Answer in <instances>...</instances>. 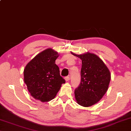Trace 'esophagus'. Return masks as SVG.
<instances>
[{
	"label": "esophagus",
	"instance_id": "obj_1",
	"mask_svg": "<svg viewBox=\"0 0 131 131\" xmlns=\"http://www.w3.org/2000/svg\"><path fill=\"white\" fill-rule=\"evenodd\" d=\"M65 80L66 81V82H69V80H70L69 76H66V77H65Z\"/></svg>",
	"mask_w": 131,
	"mask_h": 131
}]
</instances>
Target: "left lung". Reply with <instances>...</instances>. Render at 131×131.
<instances>
[{"label":"left lung","instance_id":"8db88e82","mask_svg":"<svg viewBox=\"0 0 131 131\" xmlns=\"http://www.w3.org/2000/svg\"><path fill=\"white\" fill-rule=\"evenodd\" d=\"M71 53L82 61L81 82L74 90L76 101L83 107L92 106L107 92L111 80L110 72L102 60L94 53Z\"/></svg>","mask_w":131,"mask_h":131}]
</instances>
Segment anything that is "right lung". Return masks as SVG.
Masks as SVG:
<instances>
[{
	"label": "right lung",
	"mask_w": 131,
	"mask_h": 131,
	"mask_svg": "<svg viewBox=\"0 0 131 131\" xmlns=\"http://www.w3.org/2000/svg\"><path fill=\"white\" fill-rule=\"evenodd\" d=\"M57 52L48 48L30 61L24 70V81L28 92L35 99L48 102L56 96L65 80L60 75L55 60Z\"/></svg>",
	"instance_id": "right-lung-1"
}]
</instances>
